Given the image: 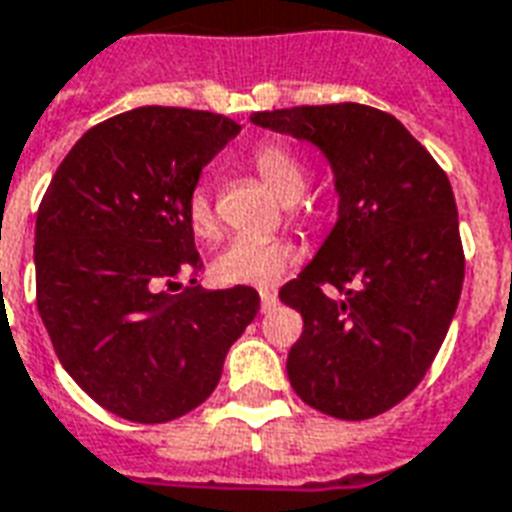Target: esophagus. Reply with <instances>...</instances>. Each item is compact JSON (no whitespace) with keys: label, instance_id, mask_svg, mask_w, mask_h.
Instances as JSON below:
<instances>
[{"label":"esophagus","instance_id":"34e87169","mask_svg":"<svg viewBox=\"0 0 512 512\" xmlns=\"http://www.w3.org/2000/svg\"><path fill=\"white\" fill-rule=\"evenodd\" d=\"M260 306L263 312H271L276 306V290H260Z\"/></svg>","mask_w":512,"mask_h":512}]
</instances>
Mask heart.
<instances>
[{
	"label": "heart",
	"instance_id": "b5f03b06",
	"mask_svg": "<svg viewBox=\"0 0 512 512\" xmlns=\"http://www.w3.org/2000/svg\"><path fill=\"white\" fill-rule=\"evenodd\" d=\"M252 162H255L260 179L287 203L304 192V162L285 146H276V143L260 146ZM187 217L195 236L211 238L217 233L214 203H211V192L206 187L192 189ZM290 260H293V244L285 238H233L230 244L219 249V255L211 263V271L225 285H268L276 276H282V271L290 266Z\"/></svg>",
	"mask_w": 512,
	"mask_h": 512
}]
</instances>
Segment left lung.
Here are the masks:
<instances>
[{
  "instance_id": "8db88e82",
  "label": "left lung",
  "mask_w": 512,
  "mask_h": 512,
  "mask_svg": "<svg viewBox=\"0 0 512 512\" xmlns=\"http://www.w3.org/2000/svg\"><path fill=\"white\" fill-rule=\"evenodd\" d=\"M252 124L317 146L339 195L323 246L279 290L304 317L290 385L331 418H374L418 388L456 314L464 249L448 176L396 116L358 102L260 111Z\"/></svg>"
}]
</instances>
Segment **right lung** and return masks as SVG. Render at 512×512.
<instances>
[{"label":"right lung","mask_w":512,"mask_h":512,"mask_svg":"<svg viewBox=\"0 0 512 512\" xmlns=\"http://www.w3.org/2000/svg\"><path fill=\"white\" fill-rule=\"evenodd\" d=\"M236 121L189 108H135L102 121L56 168L37 211V312L56 358L100 407L168 423L214 393L255 320V287L203 290L187 206ZM169 290L165 291L164 287Z\"/></svg>","instance_id":"add662e5"}]
</instances>
